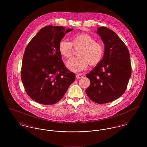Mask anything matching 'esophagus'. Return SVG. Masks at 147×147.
<instances>
[{"instance_id": "obj_1", "label": "esophagus", "mask_w": 147, "mask_h": 147, "mask_svg": "<svg viewBox=\"0 0 147 147\" xmlns=\"http://www.w3.org/2000/svg\"><path fill=\"white\" fill-rule=\"evenodd\" d=\"M83 76L82 74H77L76 75V79H80V78H82Z\"/></svg>"}]
</instances>
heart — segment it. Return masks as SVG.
<instances>
[{"label":"heart","mask_w":147,"mask_h":147,"mask_svg":"<svg viewBox=\"0 0 147 147\" xmlns=\"http://www.w3.org/2000/svg\"><path fill=\"white\" fill-rule=\"evenodd\" d=\"M72 46L79 47L78 57L66 62L69 69L74 72H80L85 69L88 63L94 65L102 58L104 47L101 42L95 41L94 38L86 33H78L71 37V41L61 40L59 43V51L65 58H69L72 53Z\"/></svg>","instance_id":"heart-1"}]
</instances>
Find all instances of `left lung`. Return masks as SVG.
Returning a JSON list of instances; mask_svg holds the SVG:
<instances>
[{
    "label": "left lung",
    "mask_w": 147,
    "mask_h": 147,
    "mask_svg": "<svg viewBox=\"0 0 147 147\" xmlns=\"http://www.w3.org/2000/svg\"><path fill=\"white\" fill-rule=\"evenodd\" d=\"M96 33L105 45L104 57L86 76L90 84L85 92L93 102L102 104L113 101L125 92L131 75L129 51L117 34L101 26Z\"/></svg>",
    "instance_id": "obj_1"
}]
</instances>
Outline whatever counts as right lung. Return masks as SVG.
Returning a JSON list of instances; mask_svg holds the SVG:
<instances>
[{
  "label": "right lung",
  "mask_w": 147,
  "mask_h": 147,
  "mask_svg": "<svg viewBox=\"0 0 147 147\" xmlns=\"http://www.w3.org/2000/svg\"><path fill=\"white\" fill-rule=\"evenodd\" d=\"M72 30L61 26H45L25 49L21 80L28 95L39 104L58 102L75 80V74L64 65L58 49L65 33Z\"/></svg>",
  "instance_id": "right-lung-1"
}]
</instances>
